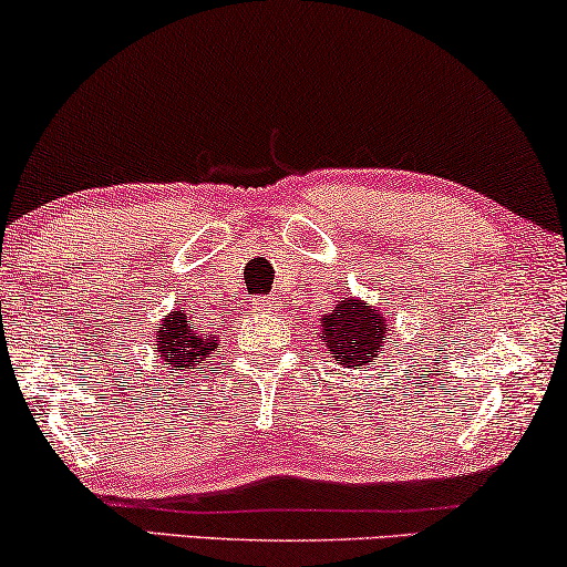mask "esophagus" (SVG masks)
<instances>
[{"label": "esophagus", "mask_w": 567, "mask_h": 567, "mask_svg": "<svg viewBox=\"0 0 567 567\" xmlns=\"http://www.w3.org/2000/svg\"><path fill=\"white\" fill-rule=\"evenodd\" d=\"M249 306L255 308V310H272L275 308V300L272 298H251Z\"/></svg>", "instance_id": "esophagus-1"}]
</instances>
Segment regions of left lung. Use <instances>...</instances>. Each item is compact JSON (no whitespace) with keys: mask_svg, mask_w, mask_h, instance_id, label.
I'll return each mask as SVG.
<instances>
[{"mask_svg":"<svg viewBox=\"0 0 567 567\" xmlns=\"http://www.w3.org/2000/svg\"><path fill=\"white\" fill-rule=\"evenodd\" d=\"M333 359L343 367H367L379 357L384 338V318L361 300L343 298L331 316L323 318V336Z\"/></svg>","mask_w":567,"mask_h":567,"instance_id":"left-lung-1","label":"left lung"}]
</instances>
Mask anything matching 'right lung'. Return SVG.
Returning <instances> with one entry per match:
<instances>
[{"label": "right lung", "instance_id": "1", "mask_svg": "<svg viewBox=\"0 0 567 567\" xmlns=\"http://www.w3.org/2000/svg\"><path fill=\"white\" fill-rule=\"evenodd\" d=\"M157 349L167 364L175 369H190L200 364L210 351L218 349L214 336L206 338L190 323V312L175 310L157 328Z\"/></svg>", "mask_w": 567, "mask_h": 567}]
</instances>
